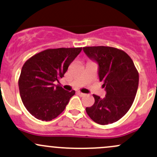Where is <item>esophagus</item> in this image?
Here are the masks:
<instances>
[{"label":"esophagus","mask_w":157,"mask_h":157,"mask_svg":"<svg viewBox=\"0 0 157 157\" xmlns=\"http://www.w3.org/2000/svg\"><path fill=\"white\" fill-rule=\"evenodd\" d=\"M77 93H78L79 95L82 96H82H86V94H84V93H82V92H78Z\"/></svg>","instance_id":"esophagus-1"}]
</instances>
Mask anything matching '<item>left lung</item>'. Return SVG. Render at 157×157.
I'll list each match as a JSON object with an SVG mask.
<instances>
[{"label": "left lung", "instance_id": "obj_1", "mask_svg": "<svg viewBox=\"0 0 157 157\" xmlns=\"http://www.w3.org/2000/svg\"><path fill=\"white\" fill-rule=\"evenodd\" d=\"M83 51L99 65L100 81L106 94H93L94 104L86 108L92 120L101 125L113 124L131 107L139 86V72L130 56L122 50L108 46L84 47Z\"/></svg>", "mask_w": 157, "mask_h": 157}]
</instances>
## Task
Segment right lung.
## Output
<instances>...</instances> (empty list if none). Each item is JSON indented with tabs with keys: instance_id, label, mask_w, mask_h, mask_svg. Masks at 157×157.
I'll return each instance as SVG.
<instances>
[{
	"instance_id": "right-lung-1",
	"label": "right lung",
	"mask_w": 157,
	"mask_h": 157,
	"mask_svg": "<svg viewBox=\"0 0 157 157\" xmlns=\"http://www.w3.org/2000/svg\"><path fill=\"white\" fill-rule=\"evenodd\" d=\"M82 51V48L47 49L25 62L18 79L21 98L33 116L51 121L61 114L75 91L67 92L59 85L68 66Z\"/></svg>"
}]
</instances>
